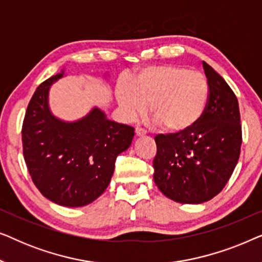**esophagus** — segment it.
<instances>
[{"instance_id": "obj_1", "label": "esophagus", "mask_w": 262, "mask_h": 262, "mask_svg": "<svg viewBox=\"0 0 262 262\" xmlns=\"http://www.w3.org/2000/svg\"><path fill=\"white\" fill-rule=\"evenodd\" d=\"M136 136H143V135H145V130L144 128H142L141 126H137L136 127Z\"/></svg>"}]
</instances>
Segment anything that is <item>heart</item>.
<instances>
[{"label": "heart", "instance_id": "heart-1", "mask_svg": "<svg viewBox=\"0 0 262 262\" xmlns=\"http://www.w3.org/2000/svg\"><path fill=\"white\" fill-rule=\"evenodd\" d=\"M209 85L202 74L186 68L160 66L144 69L117 91L118 102L127 119L150 112L168 131L180 132L192 127L205 110Z\"/></svg>", "mask_w": 262, "mask_h": 262}]
</instances>
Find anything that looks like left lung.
<instances>
[{
  "instance_id": "obj_1",
  "label": "left lung",
  "mask_w": 262,
  "mask_h": 262,
  "mask_svg": "<svg viewBox=\"0 0 262 262\" xmlns=\"http://www.w3.org/2000/svg\"><path fill=\"white\" fill-rule=\"evenodd\" d=\"M209 85L205 110L192 127L157 135L154 181L174 202L202 204L216 196L237 164L242 144L235 93L206 62Z\"/></svg>"
}]
</instances>
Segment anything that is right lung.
Masks as SVG:
<instances>
[{
    "mask_svg": "<svg viewBox=\"0 0 262 262\" xmlns=\"http://www.w3.org/2000/svg\"><path fill=\"white\" fill-rule=\"evenodd\" d=\"M64 70L37 88L23 124V148L32 181L45 198L78 207L105 192L117 156L131 145L135 128L108 120L94 107L77 121L59 120L49 108V91Z\"/></svg>",
    "mask_w": 262,
    "mask_h": 262,
    "instance_id": "1",
    "label": "right lung"
}]
</instances>
